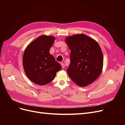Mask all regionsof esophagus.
<instances>
[{
    "label": "esophagus",
    "instance_id": "esophagus-1",
    "mask_svg": "<svg viewBox=\"0 0 125 125\" xmlns=\"http://www.w3.org/2000/svg\"><path fill=\"white\" fill-rule=\"evenodd\" d=\"M61 65H62V69L65 68V64H64V63H62H62H61Z\"/></svg>",
    "mask_w": 125,
    "mask_h": 125
}]
</instances>
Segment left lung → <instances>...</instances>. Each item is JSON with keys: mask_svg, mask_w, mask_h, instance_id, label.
<instances>
[{"mask_svg": "<svg viewBox=\"0 0 125 125\" xmlns=\"http://www.w3.org/2000/svg\"><path fill=\"white\" fill-rule=\"evenodd\" d=\"M66 43L71 51L67 69L69 77L80 86L92 83L100 76L103 66V54L99 44L83 34L67 37Z\"/></svg>", "mask_w": 125, "mask_h": 125, "instance_id": "left-lung-1", "label": "left lung"}]
</instances>
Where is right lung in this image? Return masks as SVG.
Segmentation results:
<instances>
[{
    "label": "right lung",
    "instance_id": "right-lung-1",
    "mask_svg": "<svg viewBox=\"0 0 125 125\" xmlns=\"http://www.w3.org/2000/svg\"><path fill=\"white\" fill-rule=\"evenodd\" d=\"M55 37L42 35L30 43L25 50L23 66L29 79L35 83L43 85L54 80L57 72L62 68L50 50Z\"/></svg>",
    "mask_w": 125,
    "mask_h": 125
}]
</instances>
